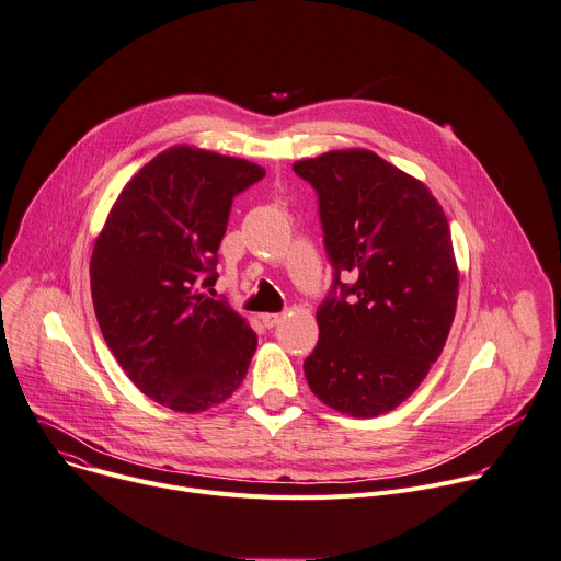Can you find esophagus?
Segmentation results:
<instances>
[{"mask_svg": "<svg viewBox=\"0 0 561 561\" xmlns=\"http://www.w3.org/2000/svg\"><path fill=\"white\" fill-rule=\"evenodd\" d=\"M280 314H274V312H265V314H261V321H263V325L265 328H274V325H278L280 323Z\"/></svg>", "mask_w": 561, "mask_h": 561, "instance_id": "esophagus-1", "label": "esophagus"}]
</instances>
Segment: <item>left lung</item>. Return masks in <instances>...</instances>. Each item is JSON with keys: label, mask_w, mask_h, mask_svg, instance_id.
<instances>
[{"label": "left lung", "mask_w": 561, "mask_h": 561, "mask_svg": "<svg viewBox=\"0 0 561 561\" xmlns=\"http://www.w3.org/2000/svg\"><path fill=\"white\" fill-rule=\"evenodd\" d=\"M319 195L334 270L317 310L319 343L304 370L330 409L375 417L426 377L456 314L458 267L449 222L431 191L370 150L294 163ZM353 273L356 283L340 280Z\"/></svg>", "instance_id": "8db88e82"}]
</instances>
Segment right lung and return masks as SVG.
<instances>
[{
	"label": "right lung",
	"mask_w": 561,
	"mask_h": 561,
	"mask_svg": "<svg viewBox=\"0 0 561 561\" xmlns=\"http://www.w3.org/2000/svg\"><path fill=\"white\" fill-rule=\"evenodd\" d=\"M265 170L191 146L157 154L127 182L96 238L90 278L107 348L154 402L199 413L242 383L257 336L206 291L233 197Z\"/></svg>",
	"instance_id": "right-lung-1"
}]
</instances>
